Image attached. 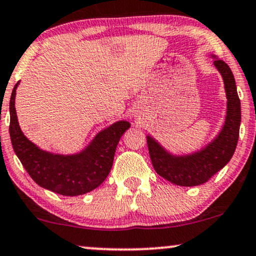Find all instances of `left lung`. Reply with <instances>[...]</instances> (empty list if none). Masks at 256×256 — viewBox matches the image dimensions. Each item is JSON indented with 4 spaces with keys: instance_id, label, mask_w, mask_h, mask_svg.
<instances>
[{
    "instance_id": "1",
    "label": "left lung",
    "mask_w": 256,
    "mask_h": 256,
    "mask_svg": "<svg viewBox=\"0 0 256 256\" xmlns=\"http://www.w3.org/2000/svg\"><path fill=\"white\" fill-rule=\"evenodd\" d=\"M214 58V65L224 82L228 100L224 124L216 138L198 152L188 156H173L153 138L147 136L148 150L154 170L172 184L179 186L204 184L230 162L236 150L241 123V102L230 68L220 59Z\"/></svg>"
}]
</instances>
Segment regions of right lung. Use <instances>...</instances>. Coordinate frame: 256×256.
Instances as JSON below:
<instances>
[{"label":"right lung","mask_w":256,"mask_h":256,"mask_svg":"<svg viewBox=\"0 0 256 256\" xmlns=\"http://www.w3.org/2000/svg\"><path fill=\"white\" fill-rule=\"evenodd\" d=\"M20 82L10 96L9 134L14 152L30 178L41 188L62 196H80L102 184L112 170L120 138L130 123L118 121L103 129L91 144L78 154L62 156L40 150L24 136L18 122L15 94Z\"/></svg>","instance_id":"right-lung-1"}]
</instances>
